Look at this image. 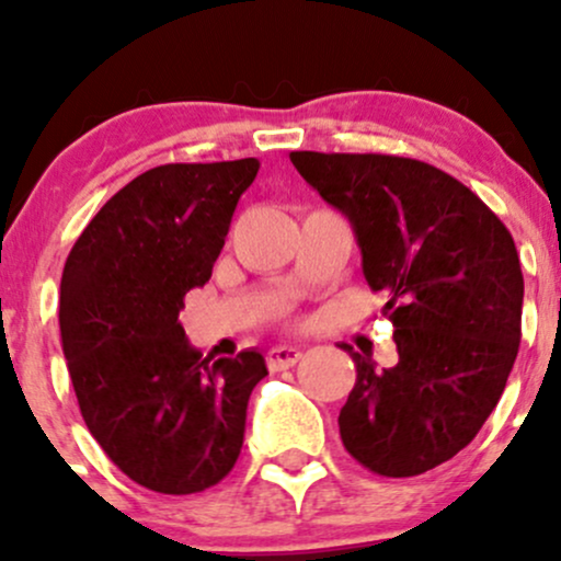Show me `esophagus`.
<instances>
[{
    "mask_svg": "<svg viewBox=\"0 0 561 561\" xmlns=\"http://www.w3.org/2000/svg\"><path fill=\"white\" fill-rule=\"evenodd\" d=\"M302 358L300 347H293V345H276L272 351L266 353V364L272 371H282V369H289V366H295Z\"/></svg>",
    "mask_w": 561,
    "mask_h": 561,
    "instance_id": "34e87169",
    "label": "esophagus"
}]
</instances>
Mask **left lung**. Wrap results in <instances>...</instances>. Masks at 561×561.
<instances>
[{"mask_svg":"<svg viewBox=\"0 0 561 561\" xmlns=\"http://www.w3.org/2000/svg\"><path fill=\"white\" fill-rule=\"evenodd\" d=\"M362 248L388 302L398 364L377 369L343 345L356 385L340 437L382 478H414L472 443L506 388L523 337V268L501 218L459 179L379 152H289Z\"/></svg>","mask_w":561,"mask_h":561,"instance_id":"left-lung-1","label":"left lung"}]
</instances>
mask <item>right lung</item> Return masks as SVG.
Returning a JSON list of instances; mask_svg holds the SVG:
<instances>
[{
  "label": "right lung",
  "instance_id": "right-lung-1",
  "mask_svg": "<svg viewBox=\"0 0 561 561\" xmlns=\"http://www.w3.org/2000/svg\"><path fill=\"white\" fill-rule=\"evenodd\" d=\"M259 165L139 173L87 224L62 268L60 337L83 422L121 472L156 493H199L227 478L250 392L268 375L259 351L210 364L179 324Z\"/></svg>",
  "mask_w": 561,
  "mask_h": 561
}]
</instances>
